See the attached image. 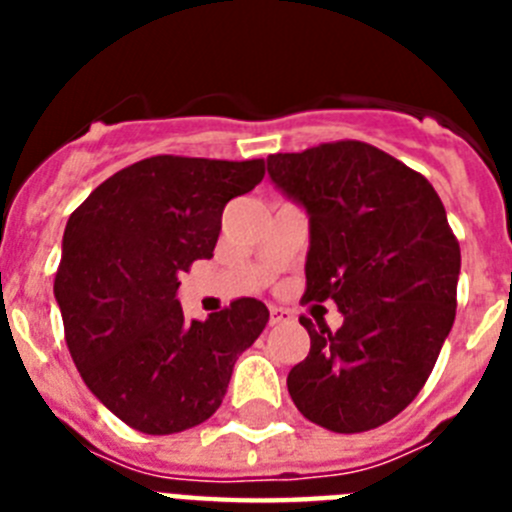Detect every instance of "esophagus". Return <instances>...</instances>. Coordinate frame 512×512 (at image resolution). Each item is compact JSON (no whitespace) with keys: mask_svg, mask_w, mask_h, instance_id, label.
Wrapping results in <instances>:
<instances>
[{"mask_svg":"<svg viewBox=\"0 0 512 512\" xmlns=\"http://www.w3.org/2000/svg\"><path fill=\"white\" fill-rule=\"evenodd\" d=\"M292 318L284 307H277V305H271L269 307V323L271 325H279V323H287V320Z\"/></svg>","mask_w":512,"mask_h":512,"instance_id":"esophagus-1","label":"esophagus"}]
</instances>
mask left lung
Wrapping results in <instances>:
<instances>
[{"instance_id":"1","label":"left lung","mask_w":512,"mask_h":512,"mask_svg":"<svg viewBox=\"0 0 512 512\" xmlns=\"http://www.w3.org/2000/svg\"><path fill=\"white\" fill-rule=\"evenodd\" d=\"M271 184L310 223L305 302H336L330 333L300 318L310 354L287 390L312 423L372 431L408 408L456 315L461 253L425 176L359 140L266 158Z\"/></svg>"}]
</instances>
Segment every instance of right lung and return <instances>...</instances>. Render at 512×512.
Masks as SVG:
<instances>
[{
  "label": "right lung",
  "mask_w": 512,
  "mask_h": 512,
  "mask_svg": "<svg viewBox=\"0 0 512 512\" xmlns=\"http://www.w3.org/2000/svg\"><path fill=\"white\" fill-rule=\"evenodd\" d=\"M264 179V161L153 156L117 171L63 230L53 295L81 379L104 408L148 436L205 423L238 356L269 320L243 297L187 320L179 271L212 259L223 210Z\"/></svg>",
  "instance_id": "right-lung-1"
}]
</instances>
